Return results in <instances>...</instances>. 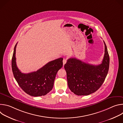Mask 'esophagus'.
<instances>
[{"label": "esophagus", "instance_id": "esophagus-1", "mask_svg": "<svg viewBox=\"0 0 123 123\" xmlns=\"http://www.w3.org/2000/svg\"><path fill=\"white\" fill-rule=\"evenodd\" d=\"M67 59H63V65H64L66 63V62H67Z\"/></svg>", "mask_w": 123, "mask_h": 123}]
</instances>
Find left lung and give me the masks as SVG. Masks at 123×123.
I'll return each instance as SVG.
<instances>
[{
    "label": "left lung",
    "mask_w": 123,
    "mask_h": 123,
    "mask_svg": "<svg viewBox=\"0 0 123 123\" xmlns=\"http://www.w3.org/2000/svg\"><path fill=\"white\" fill-rule=\"evenodd\" d=\"M102 63L93 65L70 58L64 65L69 89L77 95H88L97 91L108 73L110 57L107 46Z\"/></svg>",
    "instance_id": "obj_1"
}]
</instances>
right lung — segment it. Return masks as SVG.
<instances>
[{
  "label": "right lung",
  "mask_w": 123,
  "mask_h": 123,
  "mask_svg": "<svg viewBox=\"0 0 123 123\" xmlns=\"http://www.w3.org/2000/svg\"><path fill=\"white\" fill-rule=\"evenodd\" d=\"M14 48L12 60L13 76L21 88L28 94L34 97L44 96L53 88L55 79L58 70L63 67V58L49 62L37 72L22 73L17 67Z\"/></svg>",
  "instance_id": "1"
}]
</instances>
